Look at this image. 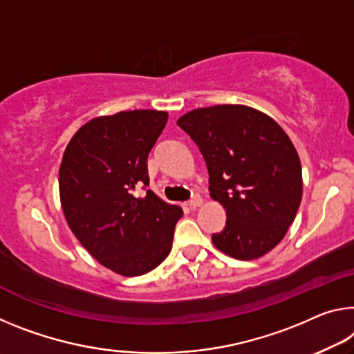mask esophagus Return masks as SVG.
Here are the masks:
<instances>
[{
    "label": "esophagus",
    "mask_w": 354,
    "mask_h": 354,
    "mask_svg": "<svg viewBox=\"0 0 354 354\" xmlns=\"http://www.w3.org/2000/svg\"><path fill=\"white\" fill-rule=\"evenodd\" d=\"M201 203H203V200H201V197H194L192 200L189 201V207H190V209H197L198 206H201Z\"/></svg>",
    "instance_id": "esophagus-1"
}]
</instances>
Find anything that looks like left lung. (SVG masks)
<instances>
[{"mask_svg": "<svg viewBox=\"0 0 354 354\" xmlns=\"http://www.w3.org/2000/svg\"><path fill=\"white\" fill-rule=\"evenodd\" d=\"M178 126L197 143L209 197L225 209L212 244L236 260H257L283 239L302 198L301 160L271 116L241 104L195 109Z\"/></svg>", "mask_w": 354, "mask_h": 354, "instance_id": "8db88e82", "label": "left lung"}]
</instances>
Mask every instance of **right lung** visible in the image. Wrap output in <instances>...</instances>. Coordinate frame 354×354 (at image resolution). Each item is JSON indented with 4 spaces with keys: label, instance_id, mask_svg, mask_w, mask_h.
<instances>
[{
    "label": "right lung",
    "instance_id": "obj_1",
    "mask_svg": "<svg viewBox=\"0 0 354 354\" xmlns=\"http://www.w3.org/2000/svg\"><path fill=\"white\" fill-rule=\"evenodd\" d=\"M168 113L131 110L97 116L71 138L59 165L66 222L88 254L124 277L153 271L171 250L183 209L137 186H148V154Z\"/></svg>",
    "mask_w": 354,
    "mask_h": 354
}]
</instances>
